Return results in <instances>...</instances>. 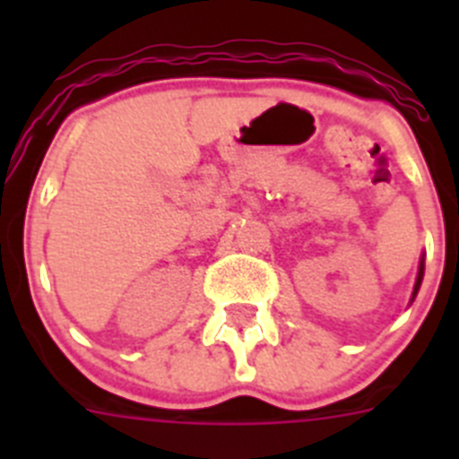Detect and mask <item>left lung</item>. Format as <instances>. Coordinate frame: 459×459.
<instances>
[{
	"label": "left lung",
	"mask_w": 459,
	"mask_h": 459,
	"mask_svg": "<svg viewBox=\"0 0 459 459\" xmlns=\"http://www.w3.org/2000/svg\"><path fill=\"white\" fill-rule=\"evenodd\" d=\"M423 262H420V269H419V278H416V285H413V296L419 294V287H420V280H423Z\"/></svg>",
	"instance_id": "obj_1"
}]
</instances>
